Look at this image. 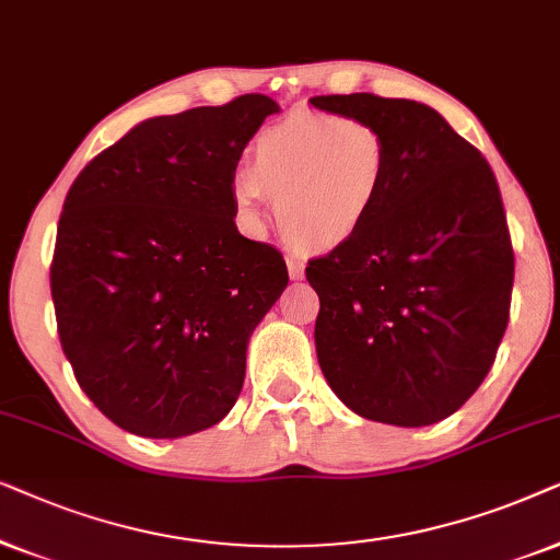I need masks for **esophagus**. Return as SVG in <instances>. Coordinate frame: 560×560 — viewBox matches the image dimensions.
Masks as SVG:
<instances>
[{
    "label": "esophagus",
    "mask_w": 560,
    "mask_h": 560,
    "mask_svg": "<svg viewBox=\"0 0 560 560\" xmlns=\"http://www.w3.org/2000/svg\"><path fill=\"white\" fill-rule=\"evenodd\" d=\"M287 266H289V276H292L294 281H302L304 279V264L296 258H287Z\"/></svg>",
    "instance_id": "obj_1"
}]
</instances>
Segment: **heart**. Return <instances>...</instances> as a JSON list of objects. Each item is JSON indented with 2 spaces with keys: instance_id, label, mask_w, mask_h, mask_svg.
Segmentation results:
<instances>
[{
  "instance_id": "obj_1",
  "label": "heart",
  "mask_w": 560,
  "mask_h": 560,
  "mask_svg": "<svg viewBox=\"0 0 560 560\" xmlns=\"http://www.w3.org/2000/svg\"><path fill=\"white\" fill-rule=\"evenodd\" d=\"M389 171V143L374 125L304 112L260 132L253 174H235L233 199L245 220L260 222L271 197L281 235L300 250L327 253L374 220Z\"/></svg>"
}]
</instances>
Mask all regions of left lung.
<instances>
[{
    "label": "left lung",
    "instance_id": "8db88e82",
    "mask_svg": "<svg viewBox=\"0 0 560 560\" xmlns=\"http://www.w3.org/2000/svg\"><path fill=\"white\" fill-rule=\"evenodd\" d=\"M310 104L374 125L392 151L374 220L307 266L319 369L366 420L441 422L479 389L510 319L514 253L497 178L422 102L330 94Z\"/></svg>",
    "mask_w": 560,
    "mask_h": 560
}]
</instances>
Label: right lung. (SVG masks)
Masks as SVG:
<instances>
[{
	"label": "right lung",
	"mask_w": 560,
	"mask_h": 560,
	"mask_svg": "<svg viewBox=\"0 0 560 560\" xmlns=\"http://www.w3.org/2000/svg\"><path fill=\"white\" fill-rule=\"evenodd\" d=\"M279 104L143 119L77 176L50 294L63 353L117 428L184 438L241 397L248 340L289 284L281 253L237 233V161Z\"/></svg>",
	"instance_id": "add662e5"
}]
</instances>
